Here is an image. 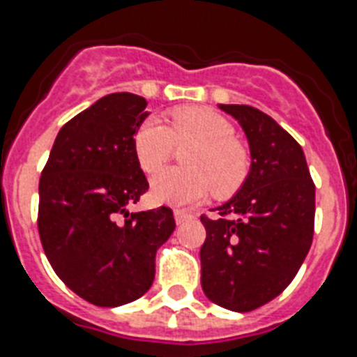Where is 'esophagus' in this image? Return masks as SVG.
Here are the masks:
<instances>
[{
  "label": "esophagus",
  "instance_id": "obj_1",
  "mask_svg": "<svg viewBox=\"0 0 357 357\" xmlns=\"http://www.w3.org/2000/svg\"><path fill=\"white\" fill-rule=\"evenodd\" d=\"M174 217H176V222L178 225H183V222H187V221H192L194 219V213L187 212V210H181V208H176L174 210Z\"/></svg>",
  "mask_w": 357,
  "mask_h": 357
}]
</instances>
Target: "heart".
Returning <instances> with one entry per match:
<instances>
[{"instance_id": "obj_1", "label": "heart", "mask_w": 357, "mask_h": 357, "mask_svg": "<svg viewBox=\"0 0 357 357\" xmlns=\"http://www.w3.org/2000/svg\"><path fill=\"white\" fill-rule=\"evenodd\" d=\"M194 144L185 153L188 167L158 172L151 181L153 197L170 206H183L213 192L217 199L235 196L252 170V156L235 138V127L208 107H176L169 127L161 120H144L132 136L136 160L142 170L153 174L172 158L176 145Z\"/></svg>"}]
</instances>
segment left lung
Here are the masks:
<instances>
[{"instance_id":"obj_1","label":"left lung","mask_w":357,"mask_h":357,"mask_svg":"<svg viewBox=\"0 0 357 357\" xmlns=\"http://www.w3.org/2000/svg\"><path fill=\"white\" fill-rule=\"evenodd\" d=\"M219 107L243 126L252 170L215 217L201 215V286L217 305L248 312L277 298L307 257L314 183L300 144L271 116L252 105Z\"/></svg>"}]
</instances>
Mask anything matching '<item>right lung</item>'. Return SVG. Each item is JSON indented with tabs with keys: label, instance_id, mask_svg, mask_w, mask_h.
<instances>
[{
	"label": "right lung",
	"instance_id": "obj_1",
	"mask_svg": "<svg viewBox=\"0 0 357 357\" xmlns=\"http://www.w3.org/2000/svg\"><path fill=\"white\" fill-rule=\"evenodd\" d=\"M145 107L132 93L102 97L64 123L39 179L37 230L48 262L98 307L147 293L158 248L176 228L169 206L127 212L149 190L132 147Z\"/></svg>",
	"mask_w": 357,
	"mask_h": 357
}]
</instances>
